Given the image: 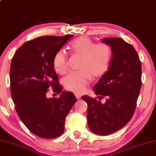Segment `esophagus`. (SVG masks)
<instances>
[{
  "label": "esophagus",
  "instance_id": "34e87169",
  "mask_svg": "<svg viewBox=\"0 0 156 156\" xmlns=\"http://www.w3.org/2000/svg\"><path fill=\"white\" fill-rule=\"evenodd\" d=\"M75 97H76V98L77 99H80L81 96L80 95V94H75Z\"/></svg>",
  "mask_w": 156,
  "mask_h": 156
}]
</instances>
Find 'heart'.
<instances>
[{
	"label": "heart",
	"mask_w": 156,
	"mask_h": 156,
	"mask_svg": "<svg viewBox=\"0 0 156 156\" xmlns=\"http://www.w3.org/2000/svg\"><path fill=\"white\" fill-rule=\"evenodd\" d=\"M75 56L81 57L80 71L71 73L65 76L63 83L66 89L75 93H82L90 82L92 76L99 77L108 70L111 59V47L105 43H95L88 37H81L73 40L69 45ZM53 67L60 75L68 70V57L62 50H58L53 58Z\"/></svg>",
	"instance_id": "obj_1"
}]
</instances>
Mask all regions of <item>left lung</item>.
Instances as JSON below:
<instances>
[{
    "label": "left lung",
    "instance_id": "1",
    "mask_svg": "<svg viewBox=\"0 0 156 156\" xmlns=\"http://www.w3.org/2000/svg\"><path fill=\"white\" fill-rule=\"evenodd\" d=\"M111 48L108 70L93 87L99 99L87 95L82 98L88 104L87 120L90 131L108 136L124 127L131 119L142 85V66L132 45L121 38H104Z\"/></svg>",
    "mask_w": 156,
    "mask_h": 156
}]
</instances>
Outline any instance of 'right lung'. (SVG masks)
Segmentation results:
<instances>
[{"label":"right lung","mask_w":156,"mask_h":156,"mask_svg":"<svg viewBox=\"0 0 156 156\" xmlns=\"http://www.w3.org/2000/svg\"><path fill=\"white\" fill-rule=\"evenodd\" d=\"M72 37L36 38L23 44L12 59L10 88L17 114L32 133L42 138L62 135L66 117L76 101L73 93L62 90L52 63L56 52ZM49 87L60 98H48Z\"/></svg>","instance_id":"right-lung-1"}]
</instances>
